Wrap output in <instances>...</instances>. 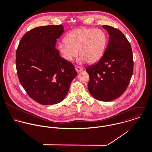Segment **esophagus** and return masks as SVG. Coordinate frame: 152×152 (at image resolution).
I'll return each instance as SVG.
<instances>
[{
  "label": "esophagus",
  "instance_id": "1",
  "mask_svg": "<svg viewBox=\"0 0 152 152\" xmlns=\"http://www.w3.org/2000/svg\"><path fill=\"white\" fill-rule=\"evenodd\" d=\"M75 70H76V71L77 73H79V72L82 71V70H83V68H82V67H75Z\"/></svg>",
  "mask_w": 152,
  "mask_h": 152
}]
</instances>
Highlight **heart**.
<instances>
[{
    "label": "heart",
    "mask_w": 152,
    "mask_h": 152,
    "mask_svg": "<svg viewBox=\"0 0 152 152\" xmlns=\"http://www.w3.org/2000/svg\"><path fill=\"white\" fill-rule=\"evenodd\" d=\"M65 42L58 45V50L66 60L72 61L78 55L79 63H94L102 57L107 42L105 33L99 29L81 28L69 32Z\"/></svg>",
    "instance_id": "obj_1"
}]
</instances>
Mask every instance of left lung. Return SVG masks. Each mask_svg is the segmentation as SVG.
<instances>
[{
  "label": "left lung",
  "instance_id": "8db88e82",
  "mask_svg": "<svg viewBox=\"0 0 152 152\" xmlns=\"http://www.w3.org/2000/svg\"><path fill=\"white\" fill-rule=\"evenodd\" d=\"M109 41L99 61L88 66V90L96 99L109 102L120 97L126 91L133 73L132 47L119 29L108 25Z\"/></svg>",
  "mask_w": 152,
  "mask_h": 152
}]
</instances>
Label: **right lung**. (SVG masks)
Masks as SVG:
<instances>
[{"instance_id":"right-lung-1","label":"right lung","mask_w":152,"mask_h":152,"mask_svg":"<svg viewBox=\"0 0 152 152\" xmlns=\"http://www.w3.org/2000/svg\"><path fill=\"white\" fill-rule=\"evenodd\" d=\"M63 32L62 25L35 28L23 35L16 50L19 82L28 95L42 105L62 101L77 74L73 64L55 48Z\"/></svg>"}]
</instances>
